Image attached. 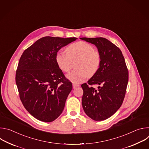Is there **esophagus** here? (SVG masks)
<instances>
[{"instance_id":"1","label":"esophagus","mask_w":149,"mask_h":149,"mask_svg":"<svg viewBox=\"0 0 149 149\" xmlns=\"http://www.w3.org/2000/svg\"><path fill=\"white\" fill-rule=\"evenodd\" d=\"M79 86V84H72V87H73V88H76L77 87H78Z\"/></svg>"}]
</instances>
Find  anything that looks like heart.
Wrapping results in <instances>:
<instances>
[{
    "mask_svg": "<svg viewBox=\"0 0 149 149\" xmlns=\"http://www.w3.org/2000/svg\"><path fill=\"white\" fill-rule=\"evenodd\" d=\"M58 67L67 72L72 67V62L77 61L75 68L67 75L72 82H83L88 76H93L98 70L101 61L100 52L94 50V47L85 41H78L69 45L67 52L59 51L55 56Z\"/></svg>",
    "mask_w": 149,
    "mask_h": 149,
    "instance_id": "obj_1",
    "label": "heart"
}]
</instances>
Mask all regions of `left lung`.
<instances>
[{
	"mask_svg": "<svg viewBox=\"0 0 149 149\" xmlns=\"http://www.w3.org/2000/svg\"><path fill=\"white\" fill-rule=\"evenodd\" d=\"M95 45L101 57L100 68L81 85L84 93L82 105L86 114L95 121L113 116L123 102L129 81V71L121 50L104 38H81ZM88 84H98L96 90Z\"/></svg>",
	"mask_w": 149,
	"mask_h": 149,
	"instance_id": "left-lung-1",
	"label": "left lung"
}]
</instances>
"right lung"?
<instances>
[{
    "label": "right lung",
    "mask_w": 149,
    "mask_h": 149,
    "mask_svg": "<svg viewBox=\"0 0 149 149\" xmlns=\"http://www.w3.org/2000/svg\"><path fill=\"white\" fill-rule=\"evenodd\" d=\"M77 39L43 37L21 55L15 78L20 99L40 121L52 122L64 109L72 86L58 67L55 56L61 48Z\"/></svg>",
    "instance_id": "add662e5"
}]
</instances>
